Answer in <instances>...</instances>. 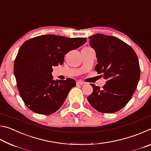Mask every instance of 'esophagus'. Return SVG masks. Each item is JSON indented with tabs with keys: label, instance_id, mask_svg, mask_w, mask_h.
<instances>
[{
	"label": "esophagus",
	"instance_id": "obj_1",
	"mask_svg": "<svg viewBox=\"0 0 151 151\" xmlns=\"http://www.w3.org/2000/svg\"><path fill=\"white\" fill-rule=\"evenodd\" d=\"M85 82H83V81H78L76 82V85H85Z\"/></svg>",
	"mask_w": 151,
	"mask_h": 151
}]
</instances>
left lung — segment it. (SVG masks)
Instances as JSON below:
<instances>
[{"label": "left lung", "instance_id": "8db88e82", "mask_svg": "<svg viewBox=\"0 0 151 151\" xmlns=\"http://www.w3.org/2000/svg\"><path fill=\"white\" fill-rule=\"evenodd\" d=\"M88 39L98 61L94 70L106 82L102 88L91 84L93 92L88 101L99 112L119 111L137 89L140 75L139 59L134 50L118 38L98 33Z\"/></svg>", "mask_w": 151, "mask_h": 151}]
</instances>
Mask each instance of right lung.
<instances>
[{
  "mask_svg": "<svg viewBox=\"0 0 151 151\" xmlns=\"http://www.w3.org/2000/svg\"><path fill=\"white\" fill-rule=\"evenodd\" d=\"M86 42V38L47 35L22 44L15 58L14 74L20 95L28 108L46 115L60 108L76 82L70 78L54 81L52 66L63 65L65 55Z\"/></svg>",
  "mask_w": 151,
  "mask_h": 151,
  "instance_id": "1",
  "label": "right lung"
}]
</instances>
